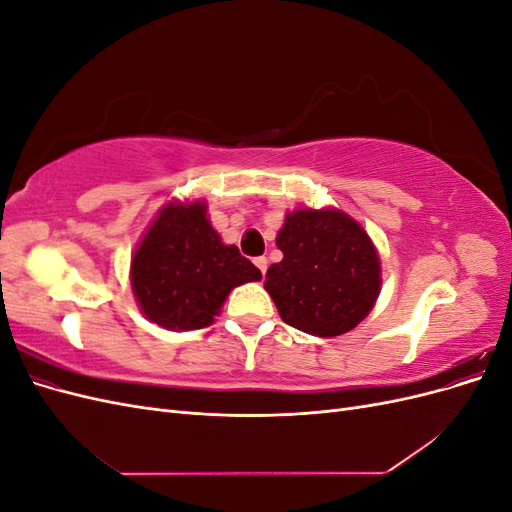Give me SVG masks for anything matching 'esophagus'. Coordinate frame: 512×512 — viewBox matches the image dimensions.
I'll use <instances>...</instances> for the list:
<instances>
[{"mask_svg": "<svg viewBox=\"0 0 512 512\" xmlns=\"http://www.w3.org/2000/svg\"><path fill=\"white\" fill-rule=\"evenodd\" d=\"M254 265L258 267V271H260L262 275H265V273H267V265H269V262H267V258H265V256H258V258H254Z\"/></svg>", "mask_w": 512, "mask_h": 512, "instance_id": "esophagus-1", "label": "esophagus"}]
</instances>
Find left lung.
Wrapping results in <instances>:
<instances>
[{"label":"left lung","mask_w":512,"mask_h":512,"mask_svg":"<svg viewBox=\"0 0 512 512\" xmlns=\"http://www.w3.org/2000/svg\"><path fill=\"white\" fill-rule=\"evenodd\" d=\"M284 258L265 288L290 327L318 337L352 331L380 294V258L359 222L337 209H297L275 239Z\"/></svg>","instance_id":"8db88e82"}]
</instances>
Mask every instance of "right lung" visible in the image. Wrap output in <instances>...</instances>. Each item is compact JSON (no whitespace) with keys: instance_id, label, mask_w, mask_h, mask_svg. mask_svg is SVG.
I'll use <instances>...</instances> for the list:
<instances>
[{"instance_id":"add662e5","label":"right lung","mask_w":512,"mask_h":512,"mask_svg":"<svg viewBox=\"0 0 512 512\" xmlns=\"http://www.w3.org/2000/svg\"><path fill=\"white\" fill-rule=\"evenodd\" d=\"M260 277L237 245L222 243L205 200L164 205L130 265L138 307L168 331L209 327L232 288Z\"/></svg>"}]
</instances>
